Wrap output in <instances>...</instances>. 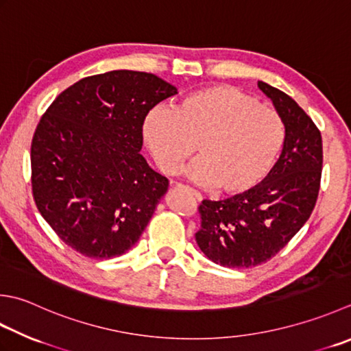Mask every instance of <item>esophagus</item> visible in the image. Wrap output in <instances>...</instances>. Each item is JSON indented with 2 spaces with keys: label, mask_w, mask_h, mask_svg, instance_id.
Segmentation results:
<instances>
[{
  "label": "esophagus",
  "mask_w": 351,
  "mask_h": 351,
  "mask_svg": "<svg viewBox=\"0 0 351 351\" xmlns=\"http://www.w3.org/2000/svg\"><path fill=\"white\" fill-rule=\"evenodd\" d=\"M175 187H176V189H181V190H185V191H187V193H190V195L193 196L195 199H197V201H201V199H202V196H201V193H199V191H196V190H193V189L187 187V185H182V184H175Z\"/></svg>",
  "instance_id": "esophagus-1"
}]
</instances>
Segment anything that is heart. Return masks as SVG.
<instances>
[{"label":"heart","mask_w":351,"mask_h":351,"mask_svg":"<svg viewBox=\"0 0 351 351\" xmlns=\"http://www.w3.org/2000/svg\"><path fill=\"white\" fill-rule=\"evenodd\" d=\"M143 136L162 171L201 152L185 175L201 185L240 195L269 175L285 146L286 129L274 109L230 85L189 94L176 109L158 106L143 123Z\"/></svg>","instance_id":"heart-1"}]
</instances>
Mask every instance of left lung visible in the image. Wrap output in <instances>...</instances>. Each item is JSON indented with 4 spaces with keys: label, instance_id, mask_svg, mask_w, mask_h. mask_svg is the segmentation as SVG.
I'll list each match as a JSON object with an SVG mask.
<instances>
[{
    "label": "left lung",
    "instance_id": "left-lung-1",
    "mask_svg": "<svg viewBox=\"0 0 351 351\" xmlns=\"http://www.w3.org/2000/svg\"><path fill=\"white\" fill-rule=\"evenodd\" d=\"M285 123L286 140L276 166L256 187L223 201L204 199L197 207L201 251L225 267H252L267 262L311 217L317 202L321 169V132L289 95L265 82Z\"/></svg>",
    "mask_w": 351,
    "mask_h": 351
}]
</instances>
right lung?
Listing matches in <instances>:
<instances>
[{
    "label": "right lung",
    "mask_w": 351,
    "mask_h": 351,
    "mask_svg": "<svg viewBox=\"0 0 351 351\" xmlns=\"http://www.w3.org/2000/svg\"><path fill=\"white\" fill-rule=\"evenodd\" d=\"M178 94L155 74L115 70L66 88L32 141L34 202L64 242L89 258H112L138 242L169 180L140 154L143 123Z\"/></svg>",
    "instance_id": "add662e5"
}]
</instances>
